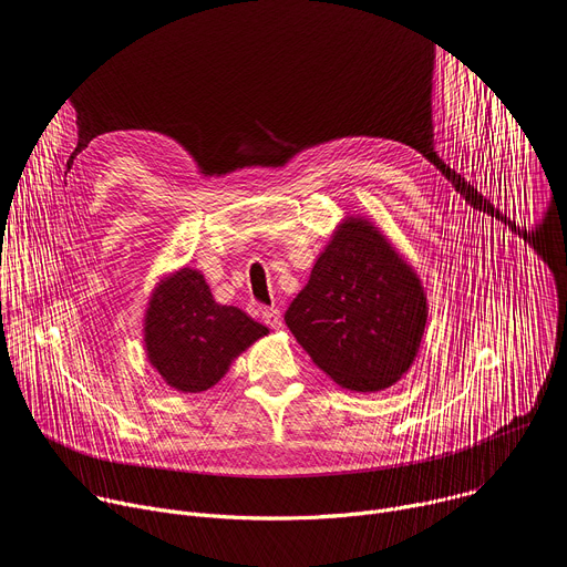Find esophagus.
<instances>
[{
    "mask_svg": "<svg viewBox=\"0 0 567 567\" xmlns=\"http://www.w3.org/2000/svg\"><path fill=\"white\" fill-rule=\"evenodd\" d=\"M262 318H265V322H267V326L271 328V330H280L282 328V313L278 311V309H265L262 311Z\"/></svg>",
    "mask_w": 567,
    "mask_h": 567,
    "instance_id": "esophagus-1",
    "label": "esophagus"
}]
</instances>
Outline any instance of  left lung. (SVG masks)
Segmentation results:
<instances>
[{"label":"left lung","instance_id":"obj_1","mask_svg":"<svg viewBox=\"0 0 567 567\" xmlns=\"http://www.w3.org/2000/svg\"><path fill=\"white\" fill-rule=\"evenodd\" d=\"M426 318L417 271L361 215L337 226L285 313L311 361L354 392L385 390L411 370Z\"/></svg>","mask_w":567,"mask_h":567}]
</instances>
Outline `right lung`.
Segmentation results:
<instances>
[{
  "mask_svg": "<svg viewBox=\"0 0 567 567\" xmlns=\"http://www.w3.org/2000/svg\"><path fill=\"white\" fill-rule=\"evenodd\" d=\"M269 330L233 305L215 302L197 269L161 278L147 300L143 343L150 365L179 392L213 388Z\"/></svg>",
  "mask_w": 567,
  "mask_h": 567,
  "instance_id": "right-lung-1",
  "label": "right lung"
}]
</instances>
